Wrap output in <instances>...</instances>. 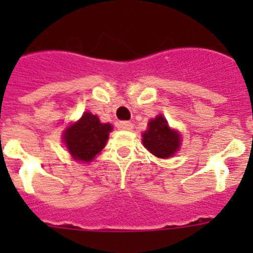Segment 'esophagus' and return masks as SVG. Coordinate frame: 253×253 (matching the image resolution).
<instances>
[{"label":"esophagus","instance_id":"1","mask_svg":"<svg viewBox=\"0 0 253 253\" xmlns=\"http://www.w3.org/2000/svg\"><path fill=\"white\" fill-rule=\"evenodd\" d=\"M119 130H131L132 128V123L128 122V121H122V122L118 123Z\"/></svg>","mask_w":253,"mask_h":253}]
</instances>
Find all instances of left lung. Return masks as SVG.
<instances>
[{"label": "left lung", "mask_w": 253, "mask_h": 253, "mask_svg": "<svg viewBox=\"0 0 253 253\" xmlns=\"http://www.w3.org/2000/svg\"><path fill=\"white\" fill-rule=\"evenodd\" d=\"M143 144L151 154L162 159L173 156L180 147V135L169 128L168 122L163 115H158L148 123V128L143 134Z\"/></svg>", "instance_id": "obj_1"}]
</instances>
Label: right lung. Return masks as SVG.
<instances>
[{"mask_svg":"<svg viewBox=\"0 0 253 253\" xmlns=\"http://www.w3.org/2000/svg\"><path fill=\"white\" fill-rule=\"evenodd\" d=\"M113 127L109 123H101L98 117L85 113L79 122L64 131V143L75 160L91 162L101 152Z\"/></svg>","mask_w":253,"mask_h":253,"instance_id":"1","label":"right lung"}]
</instances>
